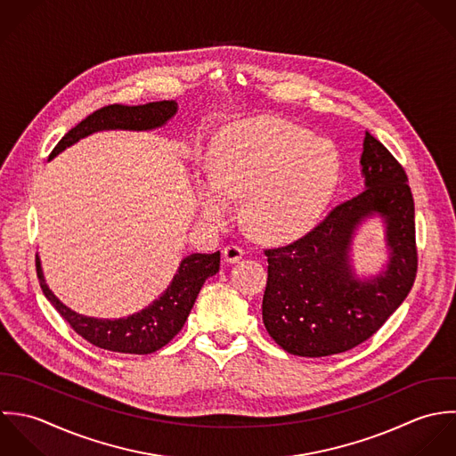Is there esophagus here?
Returning a JSON list of instances; mask_svg holds the SVG:
<instances>
[{
  "label": "esophagus",
  "instance_id": "esophagus-1",
  "mask_svg": "<svg viewBox=\"0 0 456 456\" xmlns=\"http://www.w3.org/2000/svg\"><path fill=\"white\" fill-rule=\"evenodd\" d=\"M243 248L240 245H227L224 250H222V256H224V261L225 263H238L241 257H243Z\"/></svg>",
  "mask_w": 456,
  "mask_h": 456
}]
</instances>
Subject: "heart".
<instances>
[{
  "mask_svg": "<svg viewBox=\"0 0 456 456\" xmlns=\"http://www.w3.org/2000/svg\"><path fill=\"white\" fill-rule=\"evenodd\" d=\"M335 148L278 118H252L229 126L211 146L209 184L199 206L222 222L231 200L245 197L248 229L261 240L285 243L303 236L328 204L338 183Z\"/></svg>",
  "mask_w": 456,
  "mask_h": 456,
  "instance_id": "heart-1",
  "label": "heart"
}]
</instances>
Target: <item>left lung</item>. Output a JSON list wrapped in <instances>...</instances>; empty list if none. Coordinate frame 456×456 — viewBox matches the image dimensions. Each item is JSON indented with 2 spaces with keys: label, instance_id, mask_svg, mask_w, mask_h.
<instances>
[{
  "label": "left lung",
  "instance_id": "left-lung-1",
  "mask_svg": "<svg viewBox=\"0 0 456 456\" xmlns=\"http://www.w3.org/2000/svg\"><path fill=\"white\" fill-rule=\"evenodd\" d=\"M364 190L335 206L290 245L265 250L268 283L263 322L294 356L322 358L368 340L402 305L418 272L414 199L407 175L371 134H364ZM377 214L387 225L390 263L362 281L350 265L355 229Z\"/></svg>",
  "mask_w": 456,
  "mask_h": 456
}]
</instances>
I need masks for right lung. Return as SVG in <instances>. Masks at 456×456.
Here are the masks:
<instances>
[{
    "mask_svg": "<svg viewBox=\"0 0 456 456\" xmlns=\"http://www.w3.org/2000/svg\"><path fill=\"white\" fill-rule=\"evenodd\" d=\"M178 110L175 100L150 102L144 105L112 103L94 110L77 126L69 130L56 144L49 160L100 130H153L164 126ZM220 252L186 256L164 294L144 310L123 319H94L65 306L47 287L37 256V276L45 297L70 328L93 346L123 354H151L167 346L183 328L204 281L218 273Z\"/></svg>",
    "mask_w": 456,
    "mask_h": 456,
    "instance_id": "add662e5",
    "label": "right lung"
}]
</instances>
